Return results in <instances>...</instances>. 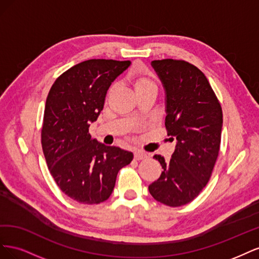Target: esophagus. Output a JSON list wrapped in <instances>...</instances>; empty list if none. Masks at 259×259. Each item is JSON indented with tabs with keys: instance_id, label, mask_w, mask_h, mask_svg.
<instances>
[{
	"instance_id": "obj_1",
	"label": "esophagus",
	"mask_w": 259,
	"mask_h": 259,
	"mask_svg": "<svg viewBox=\"0 0 259 259\" xmlns=\"http://www.w3.org/2000/svg\"><path fill=\"white\" fill-rule=\"evenodd\" d=\"M134 156H135L136 160H143V159L147 158V153L142 151V150H136L134 152Z\"/></svg>"
}]
</instances>
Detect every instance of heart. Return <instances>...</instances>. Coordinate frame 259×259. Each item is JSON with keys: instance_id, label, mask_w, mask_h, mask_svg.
Returning <instances> with one entry per match:
<instances>
[{"instance_id": "obj_1", "label": "heart", "mask_w": 259, "mask_h": 259, "mask_svg": "<svg viewBox=\"0 0 259 259\" xmlns=\"http://www.w3.org/2000/svg\"><path fill=\"white\" fill-rule=\"evenodd\" d=\"M134 88L135 92H138L146 89H155V85L151 80L147 79V77H137L134 83Z\"/></svg>"}]
</instances>
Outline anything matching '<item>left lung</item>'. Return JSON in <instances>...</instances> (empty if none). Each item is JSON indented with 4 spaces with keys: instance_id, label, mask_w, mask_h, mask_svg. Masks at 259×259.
Masks as SVG:
<instances>
[{
    "instance_id": "obj_1",
    "label": "left lung",
    "mask_w": 259,
    "mask_h": 259,
    "mask_svg": "<svg viewBox=\"0 0 259 259\" xmlns=\"http://www.w3.org/2000/svg\"><path fill=\"white\" fill-rule=\"evenodd\" d=\"M151 66L165 92V126L176 139L167 161L155 154L163 168L149 192L162 204L182 206L197 198L217 160L223 128L221 104L206 76L183 60H153Z\"/></svg>"
}]
</instances>
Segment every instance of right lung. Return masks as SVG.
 I'll use <instances>...</instances> for the list:
<instances>
[{
	"label": "right lung",
	"instance_id": "1",
	"mask_svg": "<svg viewBox=\"0 0 259 259\" xmlns=\"http://www.w3.org/2000/svg\"><path fill=\"white\" fill-rule=\"evenodd\" d=\"M132 62L90 59L55 81L46 98L42 148L59 189L82 204H98L110 197L119 170L133 153L92 138L91 123L103 110L108 89Z\"/></svg>",
	"mask_w": 259,
	"mask_h": 259
}]
</instances>
